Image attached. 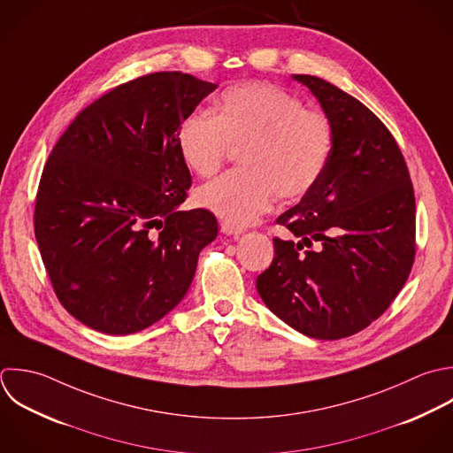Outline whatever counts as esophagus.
I'll return each instance as SVG.
<instances>
[{
    "mask_svg": "<svg viewBox=\"0 0 453 453\" xmlns=\"http://www.w3.org/2000/svg\"><path fill=\"white\" fill-rule=\"evenodd\" d=\"M220 231H222L224 234H227V236H234V238L245 233V229H243V227L233 226V224H229V222H222V224H220Z\"/></svg>",
    "mask_w": 453,
    "mask_h": 453,
    "instance_id": "34e87169",
    "label": "esophagus"
}]
</instances>
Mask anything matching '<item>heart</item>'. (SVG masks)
<instances>
[{"mask_svg": "<svg viewBox=\"0 0 453 453\" xmlns=\"http://www.w3.org/2000/svg\"><path fill=\"white\" fill-rule=\"evenodd\" d=\"M176 139L183 164L201 178L220 169L229 148L242 150V169L219 176L196 194L201 208L238 227L268 211L275 196L295 201L309 194L334 151L328 116L270 82L227 88L217 100L215 118L190 114Z\"/></svg>", "mask_w": 453, "mask_h": 453, "instance_id": "1", "label": "heart"}]
</instances>
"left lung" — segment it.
Returning a JSON list of instances; mask_svg holds the SVG:
<instances>
[{
  "mask_svg": "<svg viewBox=\"0 0 453 453\" xmlns=\"http://www.w3.org/2000/svg\"><path fill=\"white\" fill-rule=\"evenodd\" d=\"M293 79L332 121L334 151L319 183L277 219L298 242L273 238V261L256 288L296 332L337 341L376 321L406 284L415 192L394 135L371 109L325 79Z\"/></svg>",
  "mask_w": 453,
  "mask_h": 453,
  "instance_id": "8db88e82",
  "label": "left lung"
}]
</instances>
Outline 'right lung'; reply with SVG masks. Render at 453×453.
Segmentation results:
<instances>
[{
	"label": "right lung",
	"mask_w": 453,
	"mask_h": 453,
	"mask_svg": "<svg viewBox=\"0 0 453 453\" xmlns=\"http://www.w3.org/2000/svg\"><path fill=\"white\" fill-rule=\"evenodd\" d=\"M213 89L190 73L142 75L82 109L52 148L35 236L58 300L82 325L135 334L187 295L219 224L180 210L192 178L176 137Z\"/></svg>",
	"instance_id": "obj_1"
}]
</instances>
